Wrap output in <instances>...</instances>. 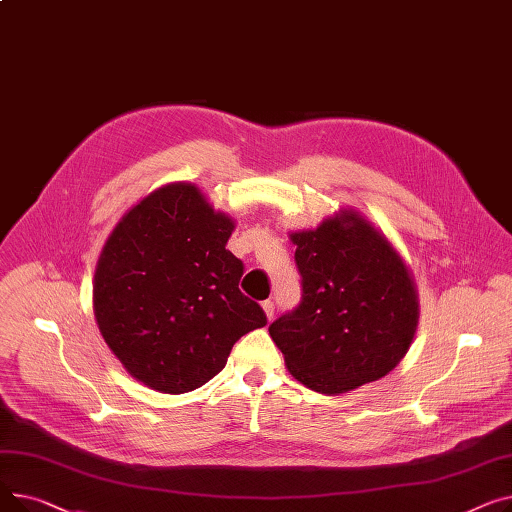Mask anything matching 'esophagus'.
<instances>
[{
    "mask_svg": "<svg viewBox=\"0 0 512 512\" xmlns=\"http://www.w3.org/2000/svg\"><path fill=\"white\" fill-rule=\"evenodd\" d=\"M261 307H263V313H265V317L272 321V319H274V309H276V307H274V303H272V301H265Z\"/></svg>",
    "mask_w": 512,
    "mask_h": 512,
    "instance_id": "esophagus-1",
    "label": "esophagus"
}]
</instances>
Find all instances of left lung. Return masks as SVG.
<instances>
[{
    "label": "left lung",
    "mask_w": 512,
    "mask_h": 512,
    "mask_svg": "<svg viewBox=\"0 0 512 512\" xmlns=\"http://www.w3.org/2000/svg\"><path fill=\"white\" fill-rule=\"evenodd\" d=\"M303 276L299 307L270 326L290 375L319 394H342L390 373L419 324L413 274L357 209L290 232Z\"/></svg>",
    "instance_id": "8db88e82"
}]
</instances>
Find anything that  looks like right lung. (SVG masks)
Listing matches in <instances>:
<instances>
[{
  "instance_id": "obj_1",
  "label": "right lung",
  "mask_w": 512,
  "mask_h": 512,
  "mask_svg": "<svg viewBox=\"0 0 512 512\" xmlns=\"http://www.w3.org/2000/svg\"><path fill=\"white\" fill-rule=\"evenodd\" d=\"M234 220L201 188L170 182L130 207L107 236L93 311L110 351L134 380L161 394L207 384L234 342L267 324L238 290L242 261L226 242Z\"/></svg>"
}]
</instances>
